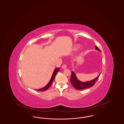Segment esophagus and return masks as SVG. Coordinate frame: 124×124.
Segmentation results:
<instances>
[{
    "label": "esophagus",
    "instance_id": "34e87169",
    "mask_svg": "<svg viewBox=\"0 0 124 124\" xmlns=\"http://www.w3.org/2000/svg\"><path fill=\"white\" fill-rule=\"evenodd\" d=\"M66 67H67V66H66V64H64V65L62 66V68L63 69H64L66 68Z\"/></svg>",
    "mask_w": 124,
    "mask_h": 124
}]
</instances>
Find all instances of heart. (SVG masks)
<instances>
[{
    "mask_svg": "<svg viewBox=\"0 0 124 124\" xmlns=\"http://www.w3.org/2000/svg\"><path fill=\"white\" fill-rule=\"evenodd\" d=\"M79 47H80V45H76V47H75V49L76 50H77V49H78L79 48Z\"/></svg>",
    "mask_w": 124,
    "mask_h": 124,
    "instance_id": "heart-1",
    "label": "heart"
}]
</instances>
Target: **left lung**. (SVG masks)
I'll list each match as a JSON object with an SVG mask.
<instances>
[{
  "instance_id": "8db88e82",
  "label": "left lung",
  "mask_w": 124,
  "mask_h": 124,
  "mask_svg": "<svg viewBox=\"0 0 124 124\" xmlns=\"http://www.w3.org/2000/svg\"><path fill=\"white\" fill-rule=\"evenodd\" d=\"M95 48L97 50H98V51L99 52L101 51L100 49L97 46H95ZM71 73L72 74H71V77L70 78V82L72 85L75 89L77 90H81L87 89L94 85L95 84V82L98 79L101 72L100 73V74L98 75V77H96L93 80H92L90 81H86V82H82L79 81L77 79V77L74 72L72 71Z\"/></svg>"
}]
</instances>
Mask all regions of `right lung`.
I'll return each mask as SVG.
<instances>
[{
    "label": "right lung",
    "mask_w": 124,
    "mask_h": 124,
    "mask_svg": "<svg viewBox=\"0 0 124 124\" xmlns=\"http://www.w3.org/2000/svg\"><path fill=\"white\" fill-rule=\"evenodd\" d=\"M59 70H60V68H57L55 69L54 71V72H53V75L52 76V77L51 78V79H50V81L48 82V83L47 84V85H45L44 87H43L41 88V89H35V90H37V91H44L45 90H47L51 85L52 82L54 81L57 73H58V72Z\"/></svg>",
    "instance_id": "add662e5"
}]
</instances>
